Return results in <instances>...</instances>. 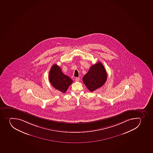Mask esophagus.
<instances>
[{
    "instance_id": "34e87169",
    "label": "esophagus",
    "mask_w": 153,
    "mask_h": 153,
    "mask_svg": "<svg viewBox=\"0 0 153 153\" xmlns=\"http://www.w3.org/2000/svg\"><path fill=\"white\" fill-rule=\"evenodd\" d=\"M75 81L76 82L79 81V80H80V78H79V77H76L75 79Z\"/></svg>"
}]
</instances>
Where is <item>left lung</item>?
Segmentation results:
<instances>
[{"mask_svg": "<svg viewBox=\"0 0 153 153\" xmlns=\"http://www.w3.org/2000/svg\"><path fill=\"white\" fill-rule=\"evenodd\" d=\"M107 79V73L100 62L90 67L88 73L83 77V81L91 92H93L103 86Z\"/></svg>", "mask_w": 153, "mask_h": 153, "instance_id": "8db88e82", "label": "left lung"}]
</instances>
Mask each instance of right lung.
I'll return each mask as SVG.
<instances>
[{"label": "right lung", "mask_w": 153, "mask_h": 153, "mask_svg": "<svg viewBox=\"0 0 153 153\" xmlns=\"http://www.w3.org/2000/svg\"><path fill=\"white\" fill-rule=\"evenodd\" d=\"M48 78L53 87L63 93H65L73 81L70 77L64 74L56 64L51 66L49 73Z\"/></svg>", "instance_id": "right-lung-1"}]
</instances>
